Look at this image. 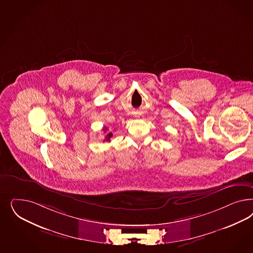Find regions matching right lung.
<instances>
[{
  "mask_svg": "<svg viewBox=\"0 0 253 253\" xmlns=\"http://www.w3.org/2000/svg\"><path fill=\"white\" fill-rule=\"evenodd\" d=\"M103 131H104V133H106V132L108 131V128H107L106 126L103 127ZM112 137H113V133H112V132H107V133L105 134L104 141H110V139H111Z\"/></svg>",
  "mask_w": 253,
  "mask_h": 253,
  "instance_id": "add662e5",
  "label": "right lung"
}]
</instances>
